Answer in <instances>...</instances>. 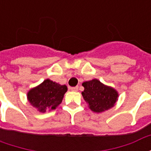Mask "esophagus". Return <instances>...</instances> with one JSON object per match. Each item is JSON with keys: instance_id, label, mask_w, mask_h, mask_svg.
<instances>
[{"instance_id": "34e87169", "label": "esophagus", "mask_w": 151, "mask_h": 151, "mask_svg": "<svg viewBox=\"0 0 151 151\" xmlns=\"http://www.w3.org/2000/svg\"><path fill=\"white\" fill-rule=\"evenodd\" d=\"M70 90L73 91H78V86H73V87H70Z\"/></svg>"}]
</instances>
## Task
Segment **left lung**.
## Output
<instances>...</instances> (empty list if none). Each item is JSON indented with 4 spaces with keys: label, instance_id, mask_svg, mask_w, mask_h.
Wrapping results in <instances>:
<instances>
[{
    "label": "left lung",
    "instance_id": "8db88e82",
    "mask_svg": "<svg viewBox=\"0 0 151 151\" xmlns=\"http://www.w3.org/2000/svg\"><path fill=\"white\" fill-rule=\"evenodd\" d=\"M84 91L82 95L89 104V108L95 112H102L113 107L118 94L111 87L104 85L97 79L82 83Z\"/></svg>",
    "mask_w": 151,
    "mask_h": 151
}]
</instances>
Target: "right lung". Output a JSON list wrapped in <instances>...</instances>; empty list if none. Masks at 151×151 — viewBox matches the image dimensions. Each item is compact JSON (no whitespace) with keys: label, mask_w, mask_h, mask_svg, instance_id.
<instances>
[{"label":"right lung","mask_w":151,"mask_h":151,"mask_svg":"<svg viewBox=\"0 0 151 151\" xmlns=\"http://www.w3.org/2000/svg\"><path fill=\"white\" fill-rule=\"evenodd\" d=\"M66 91L67 86L65 85L61 86L47 79L37 87L31 89L28 92L27 99L33 107L44 112L46 109H55L62 102Z\"/></svg>","instance_id":"right-lung-1"}]
</instances>
